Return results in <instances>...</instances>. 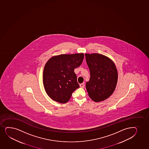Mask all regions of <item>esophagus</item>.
<instances>
[{"mask_svg": "<svg viewBox=\"0 0 149 149\" xmlns=\"http://www.w3.org/2000/svg\"><path fill=\"white\" fill-rule=\"evenodd\" d=\"M79 86H80V87H81V88H84V84L82 83V84H80Z\"/></svg>", "mask_w": 149, "mask_h": 149, "instance_id": "34e87169", "label": "esophagus"}]
</instances>
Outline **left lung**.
Segmentation results:
<instances>
[{
    "label": "left lung",
    "mask_w": 149,
    "mask_h": 149,
    "mask_svg": "<svg viewBox=\"0 0 149 149\" xmlns=\"http://www.w3.org/2000/svg\"><path fill=\"white\" fill-rule=\"evenodd\" d=\"M86 61L91 77L86 83L89 97L98 102L103 101L112 94L116 88L118 73L114 62L104 55L86 54Z\"/></svg>",
    "instance_id": "8db88e82"
}]
</instances>
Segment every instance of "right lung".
I'll use <instances>...</instances> for the list:
<instances>
[{
    "label": "right lung",
    "mask_w": 149,
    "mask_h": 149,
    "mask_svg": "<svg viewBox=\"0 0 149 149\" xmlns=\"http://www.w3.org/2000/svg\"><path fill=\"white\" fill-rule=\"evenodd\" d=\"M83 53L62 54L52 56L43 72V84L47 94L54 101L65 103L79 87L74 70L81 65Z\"/></svg>",
    "instance_id": "1"
}]
</instances>
